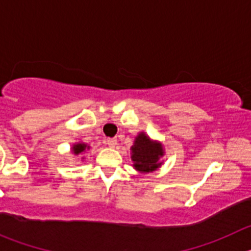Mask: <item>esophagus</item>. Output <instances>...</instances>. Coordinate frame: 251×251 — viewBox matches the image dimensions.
Listing matches in <instances>:
<instances>
[{"mask_svg": "<svg viewBox=\"0 0 251 251\" xmlns=\"http://www.w3.org/2000/svg\"><path fill=\"white\" fill-rule=\"evenodd\" d=\"M107 146L110 147V148H114L116 146V138H109L107 141Z\"/></svg>", "mask_w": 251, "mask_h": 251, "instance_id": "obj_1", "label": "esophagus"}]
</instances>
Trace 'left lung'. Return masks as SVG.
Masks as SVG:
<instances>
[{
	"label": "left lung",
	"mask_w": 251,
	"mask_h": 251,
	"mask_svg": "<svg viewBox=\"0 0 251 251\" xmlns=\"http://www.w3.org/2000/svg\"><path fill=\"white\" fill-rule=\"evenodd\" d=\"M164 155L163 144L151 141L144 132L138 133L131 147V159L133 168L140 173H151L161 166L160 158Z\"/></svg>",
	"instance_id": "obj_1"
}]
</instances>
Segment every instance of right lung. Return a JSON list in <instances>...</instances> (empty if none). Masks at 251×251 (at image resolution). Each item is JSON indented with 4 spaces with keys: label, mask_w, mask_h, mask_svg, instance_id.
Returning <instances> with one entry per match:
<instances>
[{
    "label": "right lung",
    "mask_w": 251,
    "mask_h": 251,
    "mask_svg": "<svg viewBox=\"0 0 251 251\" xmlns=\"http://www.w3.org/2000/svg\"><path fill=\"white\" fill-rule=\"evenodd\" d=\"M86 149H90V146H87V144L85 143H76L72 147V151L75 155L82 154L83 151H86Z\"/></svg>",
    "instance_id": "obj_1"
}]
</instances>
